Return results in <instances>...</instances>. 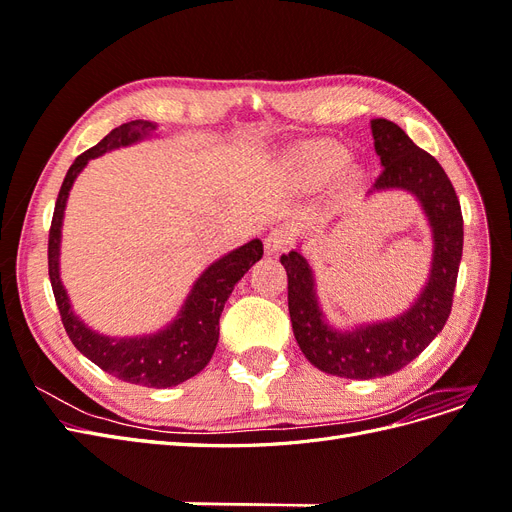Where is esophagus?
<instances>
[{
    "label": "esophagus",
    "mask_w": 512,
    "mask_h": 512,
    "mask_svg": "<svg viewBox=\"0 0 512 512\" xmlns=\"http://www.w3.org/2000/svg\"><path fill=\"white\" fill-rule=\"evenodd\" d=\"M288 243H290L288 232H286V230H280V228H273V230L269 232V235L265 237V252H267L269 256H275V254H280Z\"/></svg>",
    "instance_id": "obj_1"
}]
</instances>
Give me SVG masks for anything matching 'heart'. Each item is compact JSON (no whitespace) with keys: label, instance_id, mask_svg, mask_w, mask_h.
I'll use <instances>...</instances> for the list:
<instances>
[{"label":"heart","instance_id":"1","mask_svg":"<svg viewBox=\"0 0 512 512\" xmlns=\"http://www.w3.org/2000/svg\"><path fill=\"white\" fill-rule=\"evenodd\" d=\"M348 160V151L331 138H318L299 145L290 156L292 177L303 188H318L327 183L339 168ZM346 179H352V170L346 173Z\"/></svg>","mask_w":512,"mask_h":512}]
</instances>
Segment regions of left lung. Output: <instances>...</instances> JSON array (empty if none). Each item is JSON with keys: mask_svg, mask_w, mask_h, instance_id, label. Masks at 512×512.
<instances>
[{"mask_svg": "<svg viewBox=\"0 0 512 512\" xmlns=\"http://www.w3.org/2000/svg\"><path fill=\"white\" fill-rule=\"evenodd\" d=\"M371 136L384 168L367 196L408 192L418 200L431 228V267L414 303L399 316L337 329L322 312L307 258L299 250L280 258L288 275L292 333L305 359L324 374L350 380L391 376L431 344L451 314L463 250L461 207L438 160L418 149L389 119H371Z\"/></svg>", "mask_w": 512, "mask_h": 512, "instance_id": "left-lung-1", "label": "left lung"}]
</instances>
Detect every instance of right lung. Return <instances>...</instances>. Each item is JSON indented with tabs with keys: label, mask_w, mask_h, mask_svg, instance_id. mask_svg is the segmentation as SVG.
Instances as JSON below:
<instances>
[{
	"label": "right lung",
	"mask_w": 512,
	"mask_h": 512,
	"mask_svg": "<svg viewBox=\"0 0 512 512\" xmlns=\"http://www.w3.org/2000/svg\"><path fill=\"white\" fill-rule=\"evenodd\" d=\"M158 130V123L136 119L121 123L108 132L102 141L81 153L68 168L66 179L55 203V213L49 232V277L61 322L72 344L91 363H96L106 374L123 382L149 386V389H168L192 376L200 374L211 361L220 337L222 309L235 290V284L262 258V241L252 239L237 250L218 258L198 275L188 297H185L177 316L156 333L136 337H111L98 333L74 314L68 292L59 273L61 226L72 185L89 160L104 153L130 147L151 138Z\"/></svg>",
	"instance_id": "obj_1"
}]
</instances>
